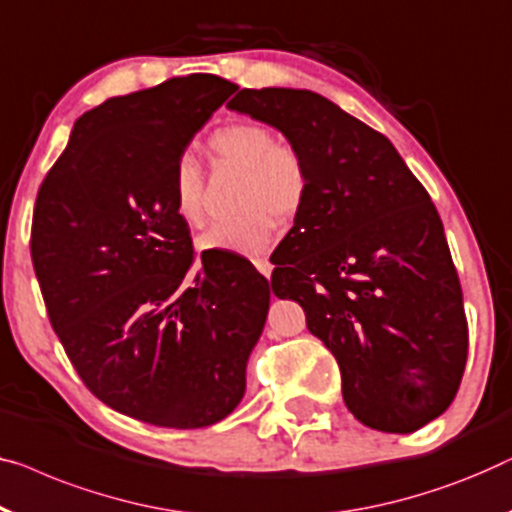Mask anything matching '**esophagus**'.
Wrapping results in <instances>:
<instances>
[{"label":"esophagus","instance_id":"1","mask_svg":"<svg viewBox=\"0 0 512 512\" xmlns=\"http://www.w3.org/2000/svg\"><path fill=\"white\" fill-rule=\"evenodd\" d=\"M254 265H256V270L261 272L265 279H270V274H272V263L268 261V258H254Z\"/></svg>","mask_w":512,"mask_h":512}]
</instances>
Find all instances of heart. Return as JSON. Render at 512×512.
<instances>
[{
  "mask_svg": "<svg viewBox=\"0 0 512 512\" xmlns=\"http://www.w3.org/2000/svg\"><path fill=\"white\" fill-rule=\"evenodd\" d=\"M214 157L247 170L242 184L240 217L219 221L201 235L198 247L205 251H235L244 256H261L274 242V219H288L300 210L309 191V170L302 154L286 143H277L272 129L256 122H235L210 136ZM173 210L187 226H201L203 170L201 164L182 154L175 161Z\"/></svg>",
  "mask_w": 512,
  "mask_h": 512,
  "instance_id": "1",
  "label": "heart"
}]
</instances>
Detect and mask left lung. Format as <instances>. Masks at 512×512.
<instances>
[{
  "label": "left lung",
  "instance_id": "8db88e82",
  "mask_svg": "<svg viewBox=\"0 0 512 512\" xmlns=\"http://www.w3.org/2000/svg\"><path fill=\"white\" fill-rule=\"evenodd\" d=\"M265 122L309 170L272 272L342 369L362 425L411 434L439 418L462 381L469 328L439 212L383 133L309 90H240L226 103Z\"/></svg>",
  "mask_w": 512,
  "mask_h": 512
}]
</instances>
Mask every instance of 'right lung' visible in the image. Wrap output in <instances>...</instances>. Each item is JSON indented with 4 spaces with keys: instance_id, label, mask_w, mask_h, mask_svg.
I'll use <instances>...</instances> for the list:
<instances>
[{
    "instance_id": "1",
    "label": "right lung",
    "mask_w": 512,
    "mask_h": 512,
    "mask_svg": "<svg viewBox=\"0 0 512 512\" xmlns=\"http://www.w3.org/2000/svg\"><path fill=\"white\" fill-rule=\"evenodd\" d=\"M238 87L210 73L113 96L73 124L36 196L32 263L50 323L92 395L147 425L224 420L247 390L270 281L201 256L173 210L175 161Z\"/></svg>"
}]
</instances>
